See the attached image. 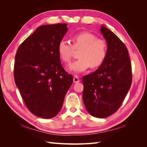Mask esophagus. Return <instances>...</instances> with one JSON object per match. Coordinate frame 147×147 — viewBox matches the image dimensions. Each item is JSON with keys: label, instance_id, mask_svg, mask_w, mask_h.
<instances>
[{"label": "esophagus", "instance_id": "34e87169", "mask_svg": "<svg viewBox=\"0 0 147 147\" xmlns=\"http://www.w3.org/2000/svg\"><path fill=\"white\" fill-rule=\"evenodd\" d=\"M80 82V79L78 78V77L77 76H74V83H78Z\"/></svg>", "mask_w": 147, "mask_h": 147}]
</instances>
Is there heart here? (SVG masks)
<instances>
[{
    "label": "heart",
    "mask_w": 147,
    "mask_h": 147,
    "mask_svg": "<svg viewBox=\"0 0 147 147\" xmlns=\"http://www.w3.org/2000/svg\"><path fill=\"white\" fill-rule=\"evenodd\" d=\"M73 45L69 42L62 40L58 44L57 51L62 60L69 63L74 54V49L80 50V59L69 65V70L75 74H80L91 67L100 66L107 56L106 42L89 32H82L72 37Z\"/></svg>",
    "instance_id": "obj_1"
}]
</instances>
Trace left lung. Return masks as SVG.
Wrapping results in <instances>:
<instances>
[{"label": "left lung", "mask_w": 147, "mask_h": 147, "mask_svg": "<svg viewBox=\"0 0 147 147\" xmlns=\"http://www.w3.org/2000/svg\"><path fill=\"white\" fill-rule=\"evenodd\" d=\"M100 31L107 45L104 61L94 72L84 75L83 100L86 110L96 118H107L121 106L132 83V69L125 45L102 25Z\"/></svg>", "instance_id": "8db88e82"}]
</instances>
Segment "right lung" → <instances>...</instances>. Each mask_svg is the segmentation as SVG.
<instances>
[{
  "label": "right lung",
  "mask_w": 147,
  "mask_h": 147,
  "mask_svg": "<svg viewBox=\"0 0 147 147\" xmlns=\"http://www.w3.org/2000/svg\"><path fill=\"white\" fill-rule=\"evenodd\" d=\"M67 24L37 28L18 48L14 77L30 112L42 118L55 117L63 107L73 83L63 67L57 47L67 32Z\"/></svg>",
  "instance_id": "obj_1"
}]
</instances>
